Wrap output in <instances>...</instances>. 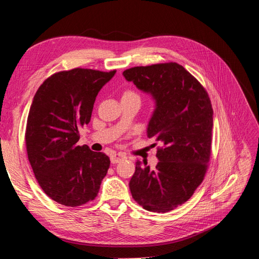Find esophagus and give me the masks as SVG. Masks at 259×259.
Returning a JSON list of instances; mask_svg holds the SVG:
<instances>
[{
    "mask_svg": "<svg viewBox=\"0 0 259 259\" xmlns=\"http://www.w3.org/2000/svg\"><path fill=\"white\" fill-rule=\"evenodd\" d=\"M124 158H127V156H125L124 154H121V153H112L110 155V161L112 164H116V163H119L123 161Z\"/></svg>",
    "mask_w": 259,
    "mask_h": 259,
    "instance_id": "obj_1",
    "label": "esophagus"
}]
</instances>
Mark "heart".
Wrapping results in <instances>:
<instances>
[{
  "instance_id": "b5f03b06",
  "label": "heart",
  "mask_w": 259,
  "mask_h": 259,
  "mask_svg": "<svg viewBox=\"0 0 259 259\" xmlns=\"http://www.w3.org/2000/svg\"><path fill=\"white\" fill-rule=\"evenodd\" d=\"M123 96H128V97H139V95L137 94V93L135 92V91H132V90H127L125 91L124 93H123ZM122 96V97H123ZM140 98V97H139Z\"/></svg>"
}]
</instances>
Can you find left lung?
Here are the masks:
<instances>
[{
  "instance_id": "1",
  "label": "left lung",
  "mask_w": 259,
  "mask_h": 259,
  "mask_svg": "<svg viewBox=\"0 0 259 259\" xmlns=\"http://www.w3.org/2000/svg\"><path fill=\"white\" fill-rule=\"evenodd\" d=\"M122 74L155 98L148 137L156 141L154 147L161 144L155 169L137 161L131 195L145 210L165 213L186 202L207 173L213 125L211 101L201 83L176 62L135 66Z\"/></svg>"
}]
</instances>
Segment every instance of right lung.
Wrapping results in <instances>:
<instances>
[{
	"instance_id": "1",
	"label": "right lung",
	"mask_w": 259,
	"mask_h": 259,
	"mask_svg": "<svg viewBox=\"0 0 259 259\" xmlns=\"http://www.w3.org/2000/svg\"><path fill=\"white\" fill-rule=\"evenodd\" d=\"M75 68L46 78L32 99L25 131L28 161L45 194L66 207L97 197L110 165L103 152L77 145L98 92L115 75Z\"/></svg>"
}]
</instances>
